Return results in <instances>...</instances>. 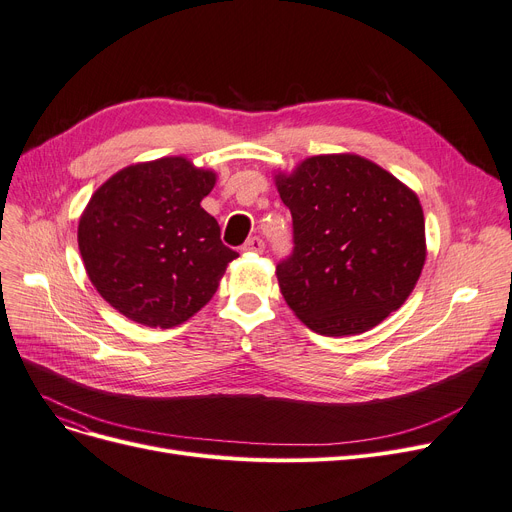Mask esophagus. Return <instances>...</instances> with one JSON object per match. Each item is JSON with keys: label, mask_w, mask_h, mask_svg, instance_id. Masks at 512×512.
Instances as JSON below:
<instances>
[{"label": "esophagus", "mask_w": 512, "mask_h": 512, "mask_svg": "<svg viewBox=\"0 0 512 512\" xmlns=\"http://www.w3.org/2000/svg\"><path fill=\"white\" fill-rule=\"evenodd\" d=\"M263 249H265V244H263V240H261L259 236H251L247 242L242 244V251H251V253H263Z\"/></svg>", "instance_id": "obj_1"}]
</instances>
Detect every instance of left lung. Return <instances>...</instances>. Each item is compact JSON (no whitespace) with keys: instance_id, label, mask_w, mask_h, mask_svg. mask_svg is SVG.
<instances>
[{"instance_id":"1","label":"left lung","mask_w":512,"mask_h":512,"mask_svg":"<svg viewBox=\"0 0 512 512\" xmlns=\"http://www.w3.org/2000/svg\"><path fill=\"white\" fill-rule=\"evenodd\" d=\"M293 253L276 265L284 301L318 335H360L402 307L427 257L418 196L358 154H320L276 175Z\"/></svg>"}]
</instances>
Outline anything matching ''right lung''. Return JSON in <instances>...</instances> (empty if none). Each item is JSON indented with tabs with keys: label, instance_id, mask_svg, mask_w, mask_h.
Here are the masks:
<instances>
[{
	"label": "right lung",
	"instance_id": "right-lung-1",
	"mask_svg": "<svg viewBox=\"0 0 512 512\" xmlns=\"http://www.w3.org/2000/svg\"><path fill=\"white\" fill-rule=\"evenodd\" d=\"M213 186V171L165 157L129 165L94 192L79 251L96 291L125 318L171 328L211 301L238 257L201 207Z\"/></svg>",
	"mask_w": 512,
	"mask_h": 512
}]
</instances>
